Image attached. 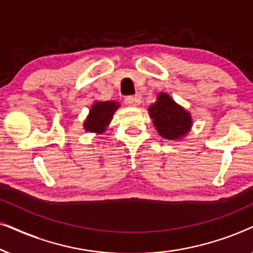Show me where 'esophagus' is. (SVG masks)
<instances>
[{"instance_id":"obj_1","label":"esophagus","mask_w":253,"mask_h":253,"mask_svg":"<svg viewBox=\"0 0 253 253\" xmlns=\"http://www.w3.org/2000/svg\"><path fill=\"white\" fill-rule=\"evenodd\" d=\"M124 102H126V105L127 106H136L138 103L140 102V96L139 95H130V96H126V100H124Z\"/></svg>"}]
</instances>
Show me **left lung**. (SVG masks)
Returning a JSON list of instances; mask_svg holds the SVG:
<instances>
[{"instance_id": "left-lung-1", "label": "left lung", "mask_w": 253, "mask_h": 253, "mask_svg": "<svg viewBox=\"0 0 253 253\" xmlns=\"http://www.w3.org/2000/svg\"><path fill=\"white\" fill-rule=\"evenodd\" d=\"M158 132L165 139H181L192 126L189 112L177 105L167 93H159L157 101L148 108Z\"/></svg>"}]
</instances>
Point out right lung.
Here are the masks:
<instances>
[{
	"mask_svg": "<svg viewBox=\"0 0 253 253\" xmlns=\"http://www.w3.org/2000/svg\"><path fill=\"white\" fill-rule=\"evenodd\" d=\"M119 107V102L115 101H99L93 103L87 119L84 122V129L87 132H103Z\"/></svg>",
	"mask_w": 253,
	"mask_h": 253,
	"instance_id": "add662e5",
	"label": "right lung"
}]
</instances>
